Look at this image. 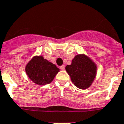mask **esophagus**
Listing matches in <instances>:
<instances>
[{"mask_svg": "<svg viewBox=\"0 0 124 124\" xmlns=\"http://www.w3.org/2000/svg\"><path fill=\"white\" fill-rule=\"evenodd\" d=\"M60 69L61 70H64V69H65V66H64V65H62V66H60Z\"/></svg>", "mask_w": 124, "mask_h": 124, "instance_id": "esophagus-1", "label": "esophagus"}]
</instances>
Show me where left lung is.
<instances>
[{
    "label": "left lung",
    "instance_id": "1",
    "mask_svg": "<svg viewBox=\"0 0 124 124\" xmlns=\"http://www.w3.org/2000/svg\"><path fill=\"white\" fill-rule=\"evenodd\" d=\"M72 83L80 89H86L92 85L96 78L97 66L93 60L85 54H77L71 65L66 67Z\"/></svg>",
    "mask_w": 124,
    "mask_h": 124
}]
</instances>
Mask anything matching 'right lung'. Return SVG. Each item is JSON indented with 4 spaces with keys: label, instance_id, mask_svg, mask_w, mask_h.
Here are the masks:
<instances>
[{
    "label": "right lung",
    "instance_id": "obj_1",
    "mask_svg": "<svg viewBox=\"0 0 124 124\" xmlns=\"http://www.w3.org/2000/svg\"><path fill=\"white\" fill-rule=\"evenodd\" d=\"M60 69L55 64L43 58L42 56H35L25 67V71L29 79L38 85L49 84Z\"/></svg>",
    "mask_w": 124,
    "mask_h": 124
}]
</instances>
